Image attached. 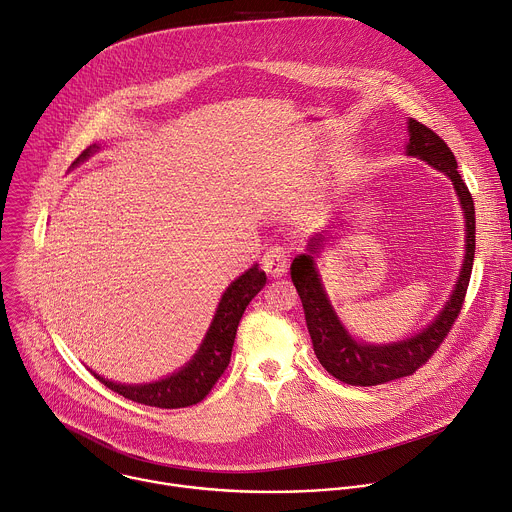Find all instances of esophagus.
Wrapping results in <instances>:
<instances>
[{
    "label": "esophagus",
    "mask_w": 512,
    "mask_h": 512,
    "mask_svg": "<svg viewBox=\"0 0 512 512\" xmlns=\"http://www.w3.org/2000/svg\"><path fill=\"white\" fill-rule=\"evenodd\" d=\"M261 265L263 269L267 271L269 277H283L287 273V267H289V257L283 249H269L263 259H261Z\"/></svg>",
    "instance_id": "obj_1"
}]
</instances>
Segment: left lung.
Returning <instances> with one entry per match:
<instances>
[{
    "instance_id": "8db88e82",
    "label": "left lung",
    "mask_w": 512,
    "mask_h": 512,
    "mask_svg": "<svg viewBox=\"0 0 512 512\" xmlns=\"http://www.w3.org/2000/svg\"><path fill=\"white\" fill-rule=\"evenodd\" d=\"M409 143L407 156L419 158L427 162L431 168L444 172L458 194L460 206L464 210L466 221V253L460 269V277L452 289V296L423 330L417 334L389 342V344H369L350 336L340 318L336 316L328 294L324 289L322 277L316 269L314 255L320 253L324 245V235L314 237L308 243V253H302L291 263V281H294L298 296L304 306L308 332L312 336L314 352L322 367L338 381L354 387H375L401 377L413 375L421 364L429 360V356L440 348L448 332L452 330L470 283V273L474 265V249H476V216H474V200L464 184L458 162L446 141L433 133L429 127L419 123L417 119L407 121Z\"/></svg>"
}]
</instances>
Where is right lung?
Masks as SVG:
<instances>
[{
    "label": "right lung",
    "mask_w": 512,
    "mask_h": 512,
    "mask_svg": "<svg viewBox=\"0 0 512 512\" xmlns=\"http://www.w3.org/2000/svg\"><path fill=\"white\" fill-rule=\"evenodd\" d=\"M99 150H101L99 143L89 145V148L75 162H72V168H77L81 162L89 160ZM265 281H267L265 271L253 265L227 287L221 302L216 306V314L210 322V328L200 348L180 371L172 373L170 377L154 383H143V385H123V383L103 379L97 373L93 375L113 393H119L125 399L141 405L160 407V409H180V407H190L200 403L229 367L243 312L249 306V302L263 289Z\"/></svg>",
    "instance_id": "obj_1"
}]
</instances>
